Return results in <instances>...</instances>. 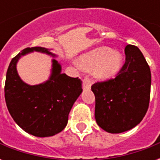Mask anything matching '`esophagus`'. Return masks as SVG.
<instances>
[{
    "label": "esophagus",
    "mask_w": 160,
    "mask_h": 160,
    "mask_svg": "<svg viewBox=\"0 0 160 160\" xmlns=\"http://www.w3.org/2000/svg\"><path fill=\"white\" fill-rule=\"evenodd\" d=\"M92 83V80L88 77H85L83 79V87L85 89H90Z\"/></svg>",
    "instance_id": "esophagus-1"
}]
</instances>
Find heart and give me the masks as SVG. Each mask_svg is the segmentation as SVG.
Instances as JSON below:
<instances>
[{
    "label": "heart",
    "instance_id": "b5f03b06",
    "mask_svg": "<svg viewBox=\"0 0 160 160\" xmlns=\"http://www.w3.org/2000/svg\"><path fill=\"white\" fill-rule=\"evenodd\" d=\"M122 56L118 51H112L107 47H100L84 54L80 57L79 65L84 70L93 71L98 79L113 76L120 69Z\"/></svg>",
    "mask_w": 160,
    "mask_h": 160
}]
</instances>
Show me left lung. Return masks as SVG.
Wrapping results in <instances>:
<instances>
[{
	"label": "left lung",
	"mask_w": 160,
	"mask_h": 160,
	"mask_svg": "<svg viewBox=\"0 0 160 160\" xmlns=\"http://www.w3.org/2000/svg\"><path fill=\"white\" fill-rule=\"evenodd\" d=\"M125 63L114 79L92 86L95 119L108 133L119 134L134 128L148 111L151 71L138 47H125Z\"/></svg>",
	"instance_id": "1"
}]
</instances>
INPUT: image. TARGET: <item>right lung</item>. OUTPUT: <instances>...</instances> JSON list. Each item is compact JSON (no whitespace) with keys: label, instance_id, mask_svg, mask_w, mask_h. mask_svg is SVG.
Instances as JSON below:
<instances>
[{"label":"right lung","instance_id":"right-lung-1","mask_svg":"<svg viewBox=\"0 0 160 160\" xmlns=\"http://www.w3.org/2000/svg\"><path fill=\"white\" fill-rule=\"evenodd\" d=\"M33 51L56 57L42 47L26 48L13 57L6 76V104L12 119L26 133L38 137L53 136L67 126L73 104L82 92V83L78 77L61 73L62 67L55 59L49 80L34 86L25 83L16 65L21 56Z\"/></svg>","mask_w":160,"mask_h":160}]
</instances>
